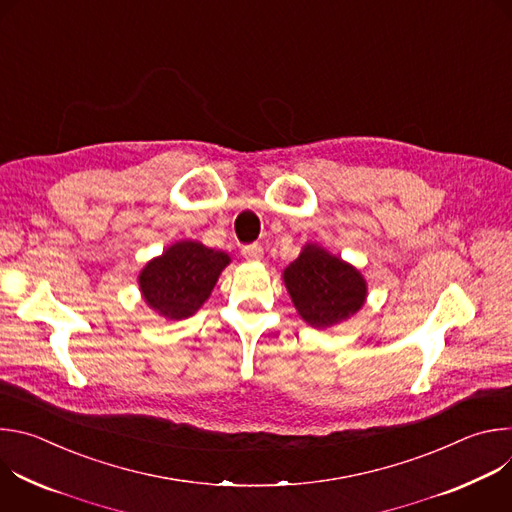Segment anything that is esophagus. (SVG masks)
Wrapping results in <instances>:
<instances>
[{
  "instance_id": "obj_1",
  "label": "esophagus",
  "mask_w": 512,
  "mask_h": 512,
  "mask_svg": "<svg viewBox=\"0 0 512 512\" xmlns=\"http://www.w3.org/2000/svg\"><path fill=\"white\" fill-rule=\"evenodd\" d=\"M241 253H243V257H247V259H261V257H263V247L257 245V243H251V245H245V247L241 249Z\"/></svg>"
}]
</instances>
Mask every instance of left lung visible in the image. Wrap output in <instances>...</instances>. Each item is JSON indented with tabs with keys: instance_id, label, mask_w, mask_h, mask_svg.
<instances>
[{
	"instance_id": "obj_1",
	"label": "left lung",
	"mask_w": 512,
	"mask_h": 512,
	"mask_svg": "<svg viewBox=\"0 0 512 512\" xmlns=\"http://www.w3.org/2000/svg\"><path fill=\"white\" fill-rule=\"evenodd\" d=\"M283 279L300 316L314 328H328L346 320L367 298L362 275L316 245L302 251L285 269Z\"/></svg>"
}]
</instances>
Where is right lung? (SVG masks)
I'll list each match as a JSON object with an SVG mask.
<instances>
[{"label": "right lung", "instance_id": "obj_1", "mask_svg": "<svg viewBox=\"0 0 512 512\" xmlns=\"http://www.w3.org/2000/svg\"><path fill=\"white\" fill-rule=\"evenodd\" d=\"M229 255L194 241L172 245L150 261L139 275L141 294L154 310L170 320L192 316L229 265Z\"/></svg>", "mask_w": 512, "mask_h": 512}]
</instances>
